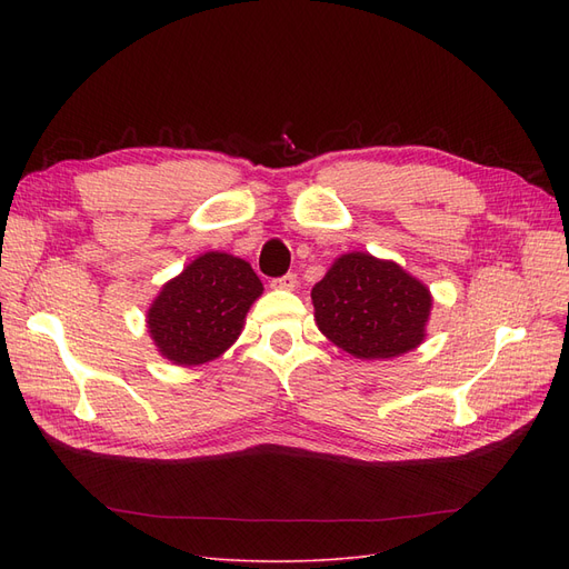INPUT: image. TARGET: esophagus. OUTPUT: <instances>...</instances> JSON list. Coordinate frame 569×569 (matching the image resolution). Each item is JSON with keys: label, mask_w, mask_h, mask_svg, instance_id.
<instances>
[{"label": "esophagus", "mask_w": 569, "mask_h": 569, "mask_svg": "<svg viewBox=\"0 0 569 569\" xmlns=\"http://www.w3.org/2000/svg\"><path fill=\"white\" fill-rule=\"evenodd\" d=\"M270 287L272 289H295L297 287V274L295 272H287V274H282V278H274L270 282Z\"/></svg>", "instance_id": "obj_1"}]
</instances>
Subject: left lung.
<instances>
[{"label": "left lung", "mask_w": 569, "mask_h": 569, "mask_svg": "<svg viewBox=\"0 0 569 569\" xmlns=\"http://www.w3.org/2000/svg\"><path fill=\"white\" fill-rule=\"evenodd\" d=\"M318 330L363 360L418 349L432 311L429 289L399 263L343 253L311 291Z\"/></svg>", "instance_id": "1"}]
</instances>
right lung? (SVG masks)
<instances>
[{
  "label": "right lung",
  "mask_w": 569,
  "mask_h": 569,
  "mask_svg": "<svg viewBox=\"0 0 569 569\" xmlns=\"http://www.w3.org/2000/svg\"><path fill=\"white\" fill-rule=\"evenodd\" d=\"M263 295L253 268L232 253L206 251L168 280L147 311L149 335L170 363L192 368L226 353Z\"/></svg>",
  "instance_id": "add662e5"
}]
</instances>
